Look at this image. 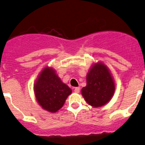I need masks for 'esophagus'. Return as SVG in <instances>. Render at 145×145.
Returning <instances> with one entry per match:
<instances>
[{
	"label": "esophagus",
	"mask_w": 145,
	"mask_h": 145,
	"mask_svg": "<svg viewBox=\"0 0 145 145\" xmlns=\"http://www.w3.org/2000/svg\"><path fill=\"white\" fill-rule=\"evenodd\" d=\"M80 87H75L74 89V93H79V92H80Z\"/></svg>",
	"instance_id": "esophagus-1"
}]
</instances>
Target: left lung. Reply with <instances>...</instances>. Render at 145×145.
<instances>
[{
	"label": "left lung",
	"instance_id": "left-lung-1",
	"mask_svg": "<svg viewBox=\"0 0 145 145\" xmlns=\"http://www.w3.org/2000/svg\"><path fill=\"white\" fill-rule=\"evenodd\" d=\"M86 86L81 90L86 103L101 107L108 103L115 91V82L110 69L101 61L92 64L86 74Z\"/></svg>",
	"mask_w": 145,
	"mask_h": 145
}]
</instances>
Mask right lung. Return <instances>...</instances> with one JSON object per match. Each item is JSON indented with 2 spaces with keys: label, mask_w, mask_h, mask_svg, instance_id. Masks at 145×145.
<instances>
[{
  "label": "right lung",
  "mask_w": 145,
  "mask_h": 145,
  "mask_svg": "<svg viewBox=\"0 0 145 145\" xmlns=\"http://www.w3.org/2000/svg\"><path fill=\"white\" fill-rule=\"evenodd\" d=\"M35 100L42 109L54 113L63 106L72 89L64 84L56 71L48 65L42 68L33 86Z\"/></svg>",
  "instance_id": "add662e5"
}]
</instances>
